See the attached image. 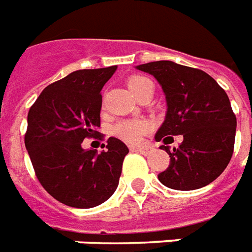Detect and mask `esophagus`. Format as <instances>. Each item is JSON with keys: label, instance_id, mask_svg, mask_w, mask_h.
Listing matches in <instances>:
<instances>
[{"label": "esophagus", "instance_id": "1", "mask_svg": "<svg viewBox=\"0 0 252 252\" xmlns=\"http://www.w3.org/2000/svg\"><path fill=\"white\" fill-rule=\"evenodd\" d=\"M131 151H137L143 155H150L154 151V147L151 146H145V147H131Z\"/></svg>", "mask_w": 252, "mask_h": 252}]
</instances>
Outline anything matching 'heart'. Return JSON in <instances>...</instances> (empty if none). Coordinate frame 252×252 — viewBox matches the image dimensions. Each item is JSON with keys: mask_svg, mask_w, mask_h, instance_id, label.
Returning a JSON list of instances; mask_svg holds the SVG:
<instances>
[{"mask_svg": "<svg viewBox=\"0 0 252 252\" xmlns=\"http://www.w3.org/2000/svg\"><path fill=\"white\" fill-rule=\"evenodd\" d=\"M151 81L143 75H133L127 79L128 89L134 93V95L137 97L138 94L146 88L147 85H150ZM149 130V124L146 121L141 119H125L119 121L111 128V134L115 138H118L121 141L130 143V145H137L142 139V137L147 133Z\"/></svg>", "mask_w": 252, "mask_h": 252, "instance_id": "heart-1", "label": "heart"}]
</instances>
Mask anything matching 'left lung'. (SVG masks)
Here are the masks:
<instances>
[{
  "instance_id": "8db88e82",
  "label": "left lung",
  "mask_w": 252,
  "mask_h": 252,
  "mask_svg": "<svg viewBox=\"0 0 252 252\" xmlns=\"http://www.w3.org/2000/svg\"><path fill=\"white\" fill-rule=\"evenodd\" d=\"M162 86L167 111L157 142L170 157L158 179L166 187L189 191L207 186L224 171L234 153L236 117L226 92L203 70L155 61L137 66ZM173 135L184 142L170 149Z\"/></svg>"
}]
</instances>
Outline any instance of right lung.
Returning a JSON list of instances; mask_svg holds the SVG:
<instances>
[{
  "mask_svg": "<svg viewBox=\"0 0 252 252\" xmlns=\"http://www.w3.org/2000/svg\"><path fill=\"white\" fill-rule=\"evenodd\" d=\"M117 66L77 70L49 85L28 114L25 146L45 190L63 205L92 209L109 199L119 183L128 149L118 138L105 150H85V138H99L101 90Z\"/></svg>",
  "mask_w": 252,
  "mask_h": 252,
  "instance_id": "1",
  "label": "right lung"
}]
</instances>
